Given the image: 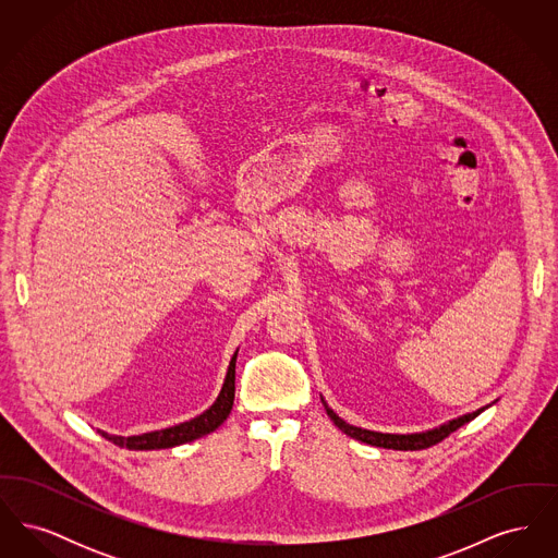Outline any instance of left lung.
<instances>
[{"mask_svg": "<svg viewBox=\"0 0 558 558\" xmlns=\"http://www.w3.org/2000/svg\"><path fill=\"white\" fill-rule=\"evenodd\" d=\"M319 398H322V396H319ZM322 403H324V410H326L328 418H330L335 425L339 426V428L345 433L347 437L357 439V441L368 444V446H374V448L401 451L426 450V448H430V446L444 441L456 428L471 423L473 418H477L483 410H487V408L492 405V403H487V405L478 408L475 412L462 414V416L451 418V421L444 423V425L433 426V428H426V430H416V433H380V430H371V428L349 425V423H345V421L324 401V398H322Z\"/></svg>", "mask_w": 558, "mask_h": 558, "instance_id": "left-lung-1", "label": "left lung"}]
</instances>
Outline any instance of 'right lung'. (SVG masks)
Masks as SVG:
<instances>
[{
    "label": "right lung",
    "instance_id": "right-lung-1",
    "mask_svg": "<svg viewBox=\"0 0 558 558\" xmlns=\"http://www.w3.org/2000/svg\"><path fill=\"white\" fill-rule=\"evenodd\" d=\"M236 355L239 351H234L232 360H230V366L226 372V378H223V385H221V391L217 399L213 401L211 405L194 416L192 421L186 423H180V425L167 426V428H160V430H150V433H142V435H130V437H123V435H110L107 430H100L98 433L112 441L114 446L119 448H128V450H165V448H175V446H182L187 441H194L198 437H205L213 433L215 428L223 425V421L230 416L232 412V405H234V383H236Z\"/></svg>",
    "mask_w": 558,
    "mask_h": 558
}]
</instances>
